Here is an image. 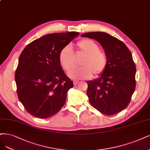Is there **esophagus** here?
I'll use <instances>...</instances> for the list:
<instances>
[{"label": "esophagus", "mask_w": 150, "mask_h": 150, "mask_svg": "<svg viewBox=\"0 0 150 150\" xmlns=\"http://www.w3.org/2000/svg\"><path fill=\"white\" fill-rule=\"evenodd\" d=\"M73 83H74V86H76L77 84L79 83V81H76V80H74V81H73Z\"/></svg>", "instance_id": "1"}]
</instances>
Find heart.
<instances>
[{
  "instance_id": "b5f03b06",
  "label": "heart",
  "mask_w": 150,
  "mask_h": 150,
  "mask_svg": "<svg viewBox=\"0 0 150 150\" xmlns=\"http://www.w3.org/2000/svg\"><path fill=\"white\" fill-rule=\"evenodd\" d=\"M76 55H83L80 68L69 71L68 76L72 79H89L94 74L95 77L100 76L105 71L108 64L106 54L100 50L99 45L90 39H83L76 44ZM59 61L65 71L74 66V55L69 46H65L59 53Z\"/></svg>"
}]
</instances>
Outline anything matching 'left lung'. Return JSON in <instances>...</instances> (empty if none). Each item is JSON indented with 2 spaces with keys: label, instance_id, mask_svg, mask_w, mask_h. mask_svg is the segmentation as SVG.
<instances>
[{
  "label": "left lung",
  "instance_id": "obj_1",
  "mask_svg": "<svg viewBox=\"0 0 150 150\" xmlns=\"http://www.w3.org/2000/svg\"><path fill=\"white\" fill-rule=\"evenodd\" d=\"M81 37L99 42L108 58L107 68L99 78L86 81L90 104L107 115L124 110L136 86V66L130 51L122 41L107 33L88 32Z\"/></svg>",
  "mask_w": 150,
  "mask_h": 150
}]
</instances>
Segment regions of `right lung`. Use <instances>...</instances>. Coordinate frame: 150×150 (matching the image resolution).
<instances>
[{
  "label": "right lung",
  "mask_w": 150,
  "mask_h": 150,
  "mask_svg": "<svg viewBox=\"0 0 150 150\" xmlns=\"http://www.w3.org/2000/svg\"><path fill=\"white\" fill-rule=\"evenodd\" d=\"M79 34L71 32L46 35L23 50L15 79L18 99L30 114L49 118L64 105L67 92L74 84L62 69L59 53Z\"/></svg>",
  "instance_id": "1"
}]
</instances>
